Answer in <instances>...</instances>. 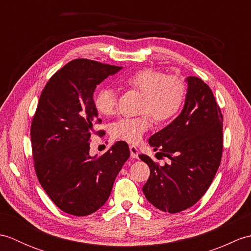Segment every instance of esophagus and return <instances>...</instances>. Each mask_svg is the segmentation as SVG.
I'll use <instances>...</instances> for the list:
<instances>
[{
    "instance_id": "1",
    "label": "esophagus",
    "mask_w": 251,
    "mask_h": 251,
    "mask_svg": "<svg viewBox=\"0 0 251 251\" xmlns=\"http://www.w3.org/2000/svg\"><path fill=\"white\" fill-rule=\"evenodd\" d=\"M129 150H130V156L132 158H138V154H139V151H138V149L135 146H130L129 147Z\"/></svg>"
}]
</instances>
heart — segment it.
Listing matches in <instances>:
<instances>
[{
  "label": "heart",
  "instance_id": "1",
  "mask_svg": "<svg viewBox=\"0 0 251 251\" xmlns=\"http://www.w3.org/2000/svg\"><path fill=\"white\" fill-rule=\"evenodd\" d=\"M127 86L142 95L137 117H123L110 126V135L117 140L138 143L150 129L153 121L164 124L172 121L182 108L185 85L177 75H166L163 71L145 68L126 78ZM117 94L114 89L100 88L94 96V106L100 114L111 115L116 110Z\"/></svg>",
  "mask_w": 251,
  "mask_h": 251
}]
</instances>
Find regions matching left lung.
<instances>
[{
  "label": "left lung",
  "instance_id": "1",
  "mask_svg": "<svg viewBox=\"0 0 251 251\" xmlns=\"http://www.w3.org/2000/svg\"><path fill=\"white\" fill-rule=\"evenodd\" d=\"M184 108L149 143L156 154L170 159L159 165L139 156L150 167L143 186L147 200L159 210L176 214L188 209L206 193L219 168L223 150V116L210 87L200 77H186Z\"/></svg>",
  "mask_w": 251,
  "mask_h": 251
}]
</instances>
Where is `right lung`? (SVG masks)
I'll return each instance as SVG.
<instances>
[{
    "instance_id": "right-lung-1",
    "label": "right lung",
    "mask_w": 251,
    "mask_h": 251,
    "mask_svg": "<svg viewBox=\"0 0 251 251\" xmlns=\"http://www.w3.org/2000/svg\"><path fill=\"white\" fill-rule=\"evenodd\" d=\"M121 67L74 59L46 83L31 123L34 169L54 204L73 216L97 211L109 199L114 180L129 157L125 141L101 156L89 155V139L100 124L94 106L96 86Z\"/></svg>"
}]
</instances>
